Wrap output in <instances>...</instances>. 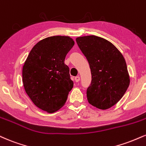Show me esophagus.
<instances>
[{"mask_svg":"<svg viewBox=\"0 0 146 146\" xmlns=\"http://www.w3.org/2000/svg\"><path fill=\"white\" fill-rule=\"evenodd\" d=\"M80 76H76L75 78V81L76 82H80Z\"/></svg>","mask_w":146,"mask_h":146,"instance_id":"34e87169","label":"esophagus"}]
</instances>
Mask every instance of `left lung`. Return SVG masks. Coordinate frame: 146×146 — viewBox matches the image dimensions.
<instances>
[{
  "label": "left lung",
  "instance_id": "left-lung-1",
  "mask_svg": "<svg viewBox=\"0 0 146 146\" xmlns=\"http://www.w3.org/2000/svg\"><path fill=\"white\" fill-rule=\"evenodd\" d=\"M76 42L92 75L86 92L88 101L101 110L111 108L122 99L130 84L123 56L108 40L94 35L78 37Z\"/></svg>",
  "mask_w": 146,
  "mask_h": 146
}]
</instances>
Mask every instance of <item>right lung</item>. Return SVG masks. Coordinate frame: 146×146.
<instances>
[{"label": "right lung", "instance_id": "obj_1", "mask_svg": "<svg viewBox=\"0 0 146 146\" xmlns=\"http://www.w3.org/2000/svg\"><path fill=\"white\" fill-rule=\"evenodd\" d=\"M74 44L69 36L45 38L33 47L24 62V89L33 103L43 111L54 113L60 110L73 88L64 59Z\"/></svg>", "mask_w": 146, "mask_h": 146}]
</instances>
